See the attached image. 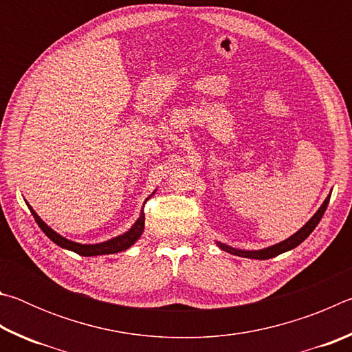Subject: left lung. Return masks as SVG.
<instances>
[{"instance_id":"obj_1","label":"left lung","mask_w":352,"mask_h":352,"mask_svg":"<svg viewBox=\"0 0 352 352\" xmlns=\"http://www.w3.org/2000/svg\"><path fill=\"white\" fill-rule=\"evenodd\" d=\"M329 199L331 195H327L326 200L323 201V205L320 206V210L314 214V217L309 220V222L302 226L300 231H296L294 236H290L289 239H285L283 242L276 243V245H272L269 248H264V250H258V252H245V250H236V248H231L228 245H225V243H219V247L225 250V252H228L231 254H236V256H242V258H250V259H270V258H275V256L281 254L284 252H289V250L295 248L300 245V243L306 239V237L312 233L315 230V226L320 223L321 217H323V214L327 208V204H329Z\"/></svg>"}]
</instances>
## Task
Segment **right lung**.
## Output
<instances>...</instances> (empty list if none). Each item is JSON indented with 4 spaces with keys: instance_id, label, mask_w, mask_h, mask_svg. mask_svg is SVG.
<instances>
[{
    "instance_id": "1",
    "label": "right lung",
    "mask_w": 352,
    "mask_h": 352,
    "mask_svg": "<svg viewBox=\"0 0 352 352\" xmlns=\"http://www.w3.org/2000/svg\"><path fill=\"white\" fill-rule=\"evenodd\" d=\"M29 210H31L32 216L35 219V222H37V225L41 228V231L50 237V239L57 243L58 247L62 248H67V250H71V252H74L80 256H99V254H113V253H119V252H124V250H127L129 247H132L133 243L140 239V236L142 234V231H144V212H141L140 219L136 220L135 225L130 228L127 233H124L121 236L118 237H113V239L107 241V242H102V243H94V245H83V243H77V242H73V241H68L65 239L63 236L57 234L54 230H51L50 226H47L43 220H41L37 212H35L31 205H28Z\"/></svg>"
}]
</instances>
